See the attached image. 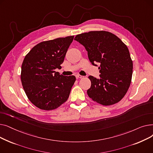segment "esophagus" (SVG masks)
I'll return each mask as SVG.
<instances>
[{
    "instance_id": "34e87169",
    "label": "esophagus",
    "mask_w": 153,
    "mask_h": 153,
    "mask_svg": "<svg viewBox=\"0 0 153 153\" xmlns=\"http://www.w3.org/2000/svg\"><path fill=\"white\" fill-rule=\"evenodd\" d=\"M84 77V76H81V75H77L76 76V78L78 79H83Z\"/></svg>"
}]
</instances>
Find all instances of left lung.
I'll return each mask as SVG.
<instances>
[{"label":"left lung","instance_id":"obj_1","mask_svg":"<svg viewBox=\"0 0 153 153\" xmlns=\"http://www.w3.org/2000/svg\"><path fill=\"white\" fill-rule=\"evenodd\" d=\"M74 40L86 49L90 62L100 64V79L89 76L91 86L87 95L94 102L108 106L119 102L129 89L133 61L126 45L106 31H91L76 36Z\"/></svg>","mask_w":153,"mask_h":153}]
</instances>
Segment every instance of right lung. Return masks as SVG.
Instances as JSON below:
<instances>
[{
  "label": "right lung",
  "instance_id": "right-lung-1",
  "mask_svg": "<svg viewBox=\"0 0 153 153\" xmlns=\"http://www.w3.org/2000/svg\"><path fill=\"white\" fill-rule=\"evenodd\" d=\"M74 37L42 42L32 48L23 59L22 84L29 100L39 109L54 110L69 98L76 77L64 76L54 70L61 68Z\"/></svg>",
  "mask_w": 153,
  "mask_h": 153
}]
</instances>
